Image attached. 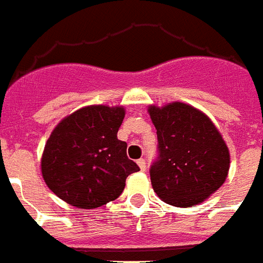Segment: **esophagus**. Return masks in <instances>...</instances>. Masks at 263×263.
<instances>
[{"label": "esophagus", "mask_w": 263, "mask_h": 263, "mask_svg": "<svg viewBox=\"0 0 263 263\" xmlns=\"http://www.w3.org/2000/svg\"><path fill=\"white\" fill-rule=\"evenodd\" d=\"M138 165H139V167H140V170H143V172H144V170L147 168V163L144 159H139Z\"/></svg>", "instance_id": "esophagus-1"}]
</instances>
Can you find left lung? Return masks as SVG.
Here are the masks:
<instances>
[{"label": "left lung", "mask_w": 263, "mask_h": 263, "mask_svg": "<svg viewBox=\"0 0 263 263\" xmlns=\"http://www.w3.org/2000/svg\"><path fill=\"white\" fill-rule=\"evenodd\" d=\"M148 112L158 136L150 167L155 193L174 206L204 201L227 178L230 153L221 135L204 113L182 102Z\"/></svg>", "instance_id": "8db88e82"}]
</instances>
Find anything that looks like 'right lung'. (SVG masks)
I'll list each match as a JSON object with an SVG mask.
<instances>
[{
  "instance_id": "obj_1",
  "label": "right lung",
  "mask_w": 263,
  "mask_h": 263,
  "mask_svg": "<svg viewBox=\"0 0 263 263\" xmlns=\"http://www.w3.org/2000/svg\"><path fill=\"white\" fill-rule=\"evenodd\" d=\"M121 106H86L57 125L44 147L42 173L47 186L67 204L82 209L116 200L125 180L140 168L117 139Z\"/></svg>"
}]
</instances>
